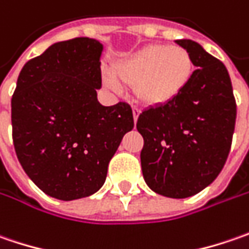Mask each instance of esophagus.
I'll list each match as a JSON object with an SVG mask.
<instances>
[{
  "label": "esophagus",
  "mask_w": 249,
  "mask_h": 249,
  "mask_svg": "<svg viewBox=\"0 0 249 249\" xmlns=\"http://www.w3.org/2000/svg\"><path fill=\"white\" fill-rule=\"evenodd\" d=\"M132 114H134V121H138V117H139V114H141V108H138V107H134L132 108Z\"/></svg>",
  "instance_id": "obj_1"
}]
</instances>
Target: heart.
<instances>
[{"label":"heart","instance_id":"b5f03b06","mask_svg":"<svg viewBox=\"0 0 249 249\" xmlns=\"http://www.w3.org/2000/svg\"><path fill=\"white\" fill-rule=\"evenodd\" d=\"M194 61L179 46L149 44L114 67V75L106 72L103 83L114 92L121 83L134 86L136 99L146 106H164L176 100L188 86Z\"/></svg>","mask_w":249,"mask_h":249}]
</instances>
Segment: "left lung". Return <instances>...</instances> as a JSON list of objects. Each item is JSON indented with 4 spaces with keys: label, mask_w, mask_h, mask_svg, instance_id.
<instances>
[{
    "label": "left lung",
    "mask_w": 249,
    "mask_h": 249,
    "mask_svg": "<svg viewBox=\"0 0 249 249\" xmlns=\"http://www.w3.org/2000/svg\"><path fill=\"white\" fill-rule=\"evenodd\" d=\"M192 57L191 82L176 100L138 118L142 173L149 188L188 198L220 174L231 147L237 104L224 64L192 40H177Z\"/></svg>",
    "instance_id": "left-lung-1"
}]
</instances>
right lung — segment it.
Instances as JSON below:
<instances>
[{"instance_id": "1", "label": "right lung", "mask_w": 249, "mask_h": 249, "mask_svg": "<svg viewBox=\"0 0 249 249\" xmlns=\"http://www.w3.org/2000/svg\"><path fill=\"white\" fill-rule=\"evenodd\" d=\"M102 50L89 37L53 44L23 65L12 94L18 160L29 178L57 199H79L102 188L111 157L134 128L129 104L97 102Z\"/></svg>"}]
</instances>
